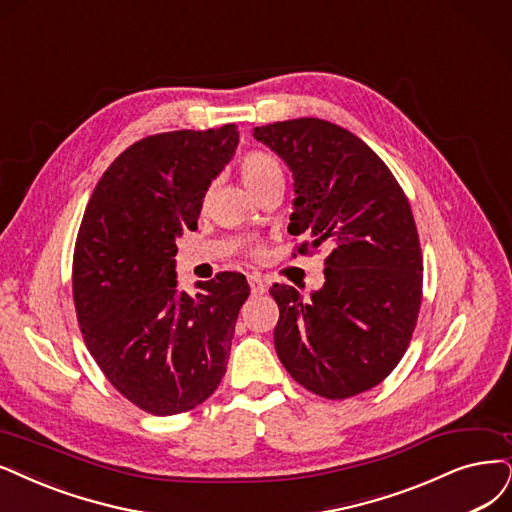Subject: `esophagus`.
I'll return each instance as SVG.
<instances>
[{
    "instance_id": "34e87169",
    "label": "esophagus",
    "mask_w": 512,
    "mask_h": 512,
    "mask_svg": "<svg viewBox=\"0 0 512 512\" xmlns=\"http://www.w3.org/2000/svg\"><path fill=\"white\" fill-rule=\"evenodd\" d=\"M249 287H251L253 295H263V293H266V282H263L257 274L249 276Z\"/></svg>"
}]
</instances>
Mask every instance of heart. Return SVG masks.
<instances>
[{"instance_id": "b5f03b06", "label": "heart", "mask_w": 512, "mask_h": 512, "mask_svg": "<svg viewBox=\"0 0 512 512\" xmlns=\"http://www.w3.org/2000/svg\"><path fill=\"white\" fill-rule=\"evenodd\" d=\"M276 175H282L280 164L270 154H263V151H251V154H246L240 162V177L249 189Z\"/></svg>"}]
</instances>
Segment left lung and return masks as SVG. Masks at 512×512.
I'll return each instance as SVG.
<instances>
[{
    "label": "left lung",
    "instance_id": "left-lung-1",
    "mask_svg": "<svg viewBox=\"0 0 512 512\" xmlns=\"http://www.w3.org/2000/svg\"><path fill=\"white\" fill-rule=\"evenodd\" d=\"M293 173L289 234L325 246V285L304 299L274 285V346L297 384L348 399L380 384L407 350L422 304L411 206L388 166L350 130L297 118L253 128Z\"/></svg>",
    "mask_w": 512,
    "mask_h": 512
}]
</instances>
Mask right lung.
<instances>
[{"label":"right lung","mask_w":512,"mask_h":512,"mask_svg":"<svg viewBox=\"0 0 512 512\" xmlns=\"http://www.w3.org/2000/svg\"><path fill=\"white\" fill-rule=\"evenodd\" d=\"M238 147L236 124L175 130L132 143L92 192L73 253V301L84 342L120 394L175 415L225 375L246 278L221 272L177 285V238L196 230L208 185Z\"/></svg>","instance_id":"obj_1"}]
</instances>
